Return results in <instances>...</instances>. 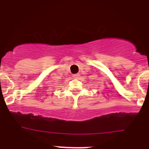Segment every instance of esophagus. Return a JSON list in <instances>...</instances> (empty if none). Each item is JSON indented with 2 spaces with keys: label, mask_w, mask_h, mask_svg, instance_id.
<instances>
[{
  "label": "esophagus",
  "mask_w": 149,
  "mask_h": 149,
  "mask_svg": "<svg viewBox=\"0 0 149 149\" xmlns=\"http://www.w3.org/2000/svg\"><path fill=\"white\" fill-rule=\"evenodd\" d=\"M79 77V74H73V77L75 78V79H77V78H78Z\"/></svg>",
  "instance_id": "34e87169"
}]
</instances>
